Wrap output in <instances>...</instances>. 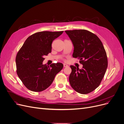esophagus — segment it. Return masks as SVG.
Masks as SVG:
<instances>
[{"label":"esophagus","instance_id":"obj_1","mask_svg":"<svg viewBox=\"0 0 124 124\" xmlns=\"http://www.w3.org/2000/svg\"><path fill=\"white\" fill-rule=\"evenodd\" d=\"M63 66H64V67H68V65H67V64H63Z\"/></svg>","mask_w":124,"mask_h":124}]
</instances>
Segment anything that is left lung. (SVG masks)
Masks as SVG:
<instances>
[{"label":"left lung","instance_id":"obj_1","mask_svg":"<svg viewBox=\"0 0 124 124\" xmlns=\"http://www.w3.org/2000/svg\"><path fill=\"white\" fill-rule=\"evenodd\" d=\"M74 46L72 56L78 58L83 68L71 65L69 80L71 87L82 94L92 92L99 85L108 65L103 44L98 37L88 30L65 31Z\"/></svg>","mask_w":124,"mask_h":124}]
</instances>
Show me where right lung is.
<instances>
[{"mask_svg": "<svg viewBox=\"0 0 124 124\" xmlns=\"http://www.w3.org/2000/svg\"><path fill=\"white\" fill-rule=\"evenodd\" d=\"M63 31H41L28 37L16 58L17 73L25 87L33 92H41L53 83L63 67L61 63L43 64L44 56L52 51L53 41Z\"/></svg>", "mask_w": 124, "mask_h": 124, "instance_id": "1", "label": "right lung"}]
</instances>
